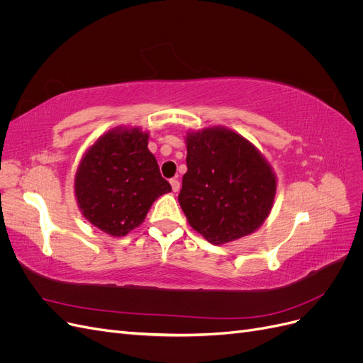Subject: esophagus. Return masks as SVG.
<instances>
[{
    "mask_svg": "<svg viewBox=\"0 0 363 363\" xmlns=\"http://www.w3.org/2000/svg\"><path fill=\"white\" fill-rule=\"evenodd\" d=\"M171 186H172V191L174 192H179L180 191V182L177 179H171Z\"/></svg>",
    "mask_w": 363,
    "mask_h": 363,
    "instance_id": "34e87169",
    "label": "esophagus"
}]
</instances>
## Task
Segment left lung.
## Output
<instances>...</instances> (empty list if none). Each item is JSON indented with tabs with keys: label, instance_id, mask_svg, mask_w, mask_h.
<instances>
[{
	"label": "left lung",
	"instance_id": "obj_1",
	"mask_svg": "<svg viewBox=\"0 0 363 363\" xmlns=\"http://www.w3.org/2000/svg\"><path fill=\"white\" fill-rule=\"evenodd\" d=\"M188 172L179 203L191 227L215 245L244 238L268 218L276 175L260 151L224 127L186 138Z\"/></svg>",
	"mask_w": 363,
	"mask_h": 363
}]
</instances>
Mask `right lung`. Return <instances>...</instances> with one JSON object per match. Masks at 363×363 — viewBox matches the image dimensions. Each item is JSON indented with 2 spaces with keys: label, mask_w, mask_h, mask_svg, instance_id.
Segmentation results:
<instances>
[{
  "label": "right lung",
  "mask_w": 363,
  "mask_h": 363,
  "mask_svg": "<svg viewBox=\"0 0 363 363\" xmlns=\"http://www.w3.org/2000/svg\"><path fill=\"white\" fill-rule=\"evenodd\" d=\"M74 191L84 218L112 236H124L144 223L151 204L171 192L148 150V133L118 127L86 151Z\"/></svg>",
  "instance_id": "right-lung-1"
}]
</instances>
